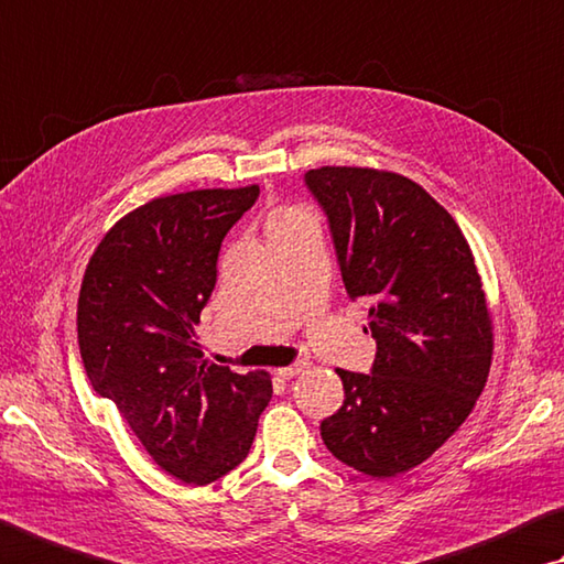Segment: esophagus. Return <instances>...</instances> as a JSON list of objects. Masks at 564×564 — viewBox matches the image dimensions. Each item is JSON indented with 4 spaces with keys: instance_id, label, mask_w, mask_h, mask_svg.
I'll return each instance as SVG.
<instances>
[{
    "instance_id": "esophagus-1",
    "label": "esophagus",
    "mask_w": 564,
    "mask_h": 564,
    "mask_svg": "<svg viewBox=\"0 0 564 564\" xmlns=\"http://www.w3.org/2000/svg\"><path fill=\"white\" fill-rule=\"evenodd\" d=\"M305 365L308 362H293V365H285V367H279V377H283V380H291V377L301 375L305 370Z\"/></svg>"
}]
</instances>
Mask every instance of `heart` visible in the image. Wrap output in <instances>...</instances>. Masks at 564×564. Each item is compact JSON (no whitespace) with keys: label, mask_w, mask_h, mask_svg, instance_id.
Wrapping results in <instances>:
<instances>
[{"label":"heart","mask_w":564,"mask_h":564,"mask_svg":"<svg viewBox=\"0 0 564 564\" xmlns=\"http://www.w3.org/2000/svg\"><path fill=\"white\" fill-rule=\"evenodd\" d=\"M311 221H315V219L311 217L308 209L299 207V204H281V207H275L271 212L265 229H269V237H273V234L299 229V227H303V224H311Z\"/></svg>","instance_id":"obj_1"}]
</instances>
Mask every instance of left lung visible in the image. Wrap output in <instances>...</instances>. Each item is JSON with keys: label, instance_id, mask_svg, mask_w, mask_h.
<instances>
[{"label": "left lung", "instance_id": "8db88e82", "mask_svg": "<svg viewBox=\"0 0 564 564\" xmlns=\"http://www.w3.org/2000/svg\"><path fill=\"white\" fill-rule=\"evenodd\" d=\"M305 184L377 343L372 375L337 370L345 402L321 436L343 464L392 478L444 446L484 392L494 360L484 281L464 231L414 180L327 165Z\"/></svg>", "mask_w": 564, "mask_h": 564}]
</instances>
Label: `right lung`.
<instances>
[{"label": "right lung", "mask_w": 564, "mask_h": 564, "mask_svg": "<svg viewBox=\"0 0 564 564\" xmlns=\"http://www.w3.org/2000/svg\"><path fill=\"white\" fill-rule=\"evenodd\" d=\"M259 184L150 199L100 239L78 295L90 387L110 399L152 460L207 486L247 458L271 402V375L202 360L194 325L217 283L227 231Z\"/></svg>", "instance_id": "right-lung-1"}]
</instances>
